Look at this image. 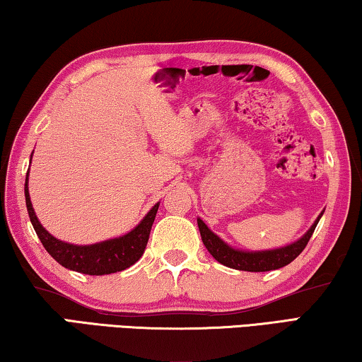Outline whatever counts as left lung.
<instances>
[{
  "instance_id": "left-lung-1",
  "label": "left lung",
  "mask_w": 362,
  "mask_h": 362,
  "mask_svg": "<svg viewBox=\"0 0 362 362\" xmlns=\"http://www.w3.org/2000/svg\"><path fill=\"white\" fill-rule=\"evenodd\" d=\"M321 215L317 216L315 224H313L310 230H308L300 240L293 242V244H290L287 247L276 248V250H266V252L235 250V248H230L228 244H224L216 234H213L200 218L197 220V224H199L200 235H202L204 245L206 247V250L210 252V255L216 259V262L228 266V268L239 269V271L264 272V271L279 269L282 266L292 263L293 259L305 250V247L308 245V242H310L313 233H315Z\"/></svg>"
}]
</instances>
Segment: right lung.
<instances>
[{
    "mask_svg": "<svg viewBox=\"0 0 362 362\" xmlns=\"http://www.w3.org/2000/svg\"><path fill=\"white\" fill-rule=\"evenodd\" d=\"M27 181L28 171L25 180V204L35 233L40 237L41 244L46 248V252L49 253L59 264H62L64 268L81 272V274L104 276L127 269L142 257V253L146 250L147 240H149L153 220H156L158 204L152 206V210L147 213L144 220H142L132 233L117 237V239L99 242V244L94 245H72L67 244V242L57 240L56 237H52L43 226H41L37 215H35L33 211L30 195H28Z\"/></svg>",
    "mask_w": 362,
    "mask_h": 362,
    "instance_id": "1",
    "label": "right lung"
}]
</instances>
